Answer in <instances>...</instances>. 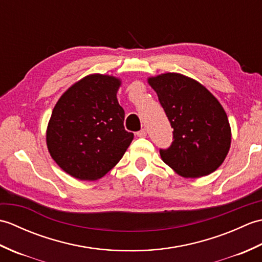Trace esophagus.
<instances>
[{"instance_id":"obj_1","label":"esophagus","mask_w":262,"mask_h":262,"mask_svg":"<svg viewBox=\"0 0 262 262\" xmlns=\"http://www.w3.org/2000/svg\"><path fill=\"white\" fill-rule=\"evenodd\" d=\"M138 137H146V135H147V130L145 129V128H143V129H141L140 132H137V134H136Z\"/></svg>"}]
</instances>
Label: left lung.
Masks as SVG:
<instances>
[{
    "label": "left lung",
    "mask_w": 262,
    "mask_h": 262,
    "mask_svg": "<svg viewBox=\"0 0 262 262\" xmlns=\"http://www.w3.org/2000/svg\"><path fill=\"white\" fill-rule=\"evenodd\" d=\"M173 128V142L161 159L183 178L210 174L224 162L231 126L224 108L207 89L180 73L147 79Z\"/></svg>",
    "instance_id": "obj_1"
}]
</instances>
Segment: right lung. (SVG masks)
I'll use <instances>...</instances> for the list:
<instances>
[{
  "label": "right lung",
  "instance_id": "add662e5",
  "mask_svg": "<svg viewBox=\"0 0 262 262\" xmlns=\"http://www.w3.org/2000/svg\"><path fill=\"white\" fill-rule=\"evenodd\" d=\"M121 80L90 74L75 82L55 104L46 130L48 152L66 173L98 180L119 162L134 138L124 127L117 99Z\"/></svg>",
  "mask_w": 262,
  "mask_h": 262
}]
</instances>
